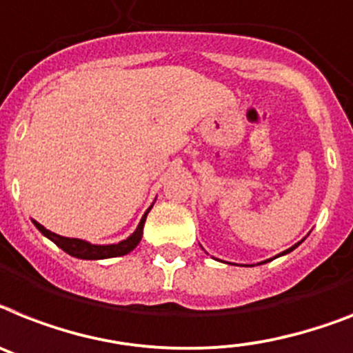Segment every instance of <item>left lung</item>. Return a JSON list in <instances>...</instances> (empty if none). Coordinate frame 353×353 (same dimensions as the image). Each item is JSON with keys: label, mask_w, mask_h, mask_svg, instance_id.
<instances>
[{"label": "left lung", "mask_w": 353, "mask_h": 353, "mask_svg": "<svg viewBox=\"0 0 353 353\" xmlns=\"http://www.w3.org/2000/svg\"><path fill=\"white\" fill-rule=\"evenodd\" d=\"M300 244H301V242H298V244H296V245H292V248H289V250H287V251H283L282 254H285V253H291V251H292V250H296V248H298V245H300Z\"/></svg>", "instance_id": "8db88e82"}]
</instances>
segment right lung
I'll return each instance as SVG.
<instances>
[{"mask_svg": "<svg viewBox=\"0 0 353 353\" xmlns=\"http://www.w3.org/2000/svg\"><path fill=\"white\" fill-rule=\"evenodd\" d=\"M149 212L150 208L145 212L140 224H138V228H136V232L132 233L127 241H121L118 242V244H111V245H94V244H90V242L81 241V239H68V236H61L57 235V233H52L50 230L41 226L39 222L34 221V224L44 236H48L50 241L55 242L62 251H66V253L71 254V256H77V259H82V260H100V259H112V256H121V254L131 253L136 245L140 244L141 235H143L145 219H147V213Z\"/></svg>", "mask_w": 353, "mask_h": 353, "instance_id": "add662e5", "label": "right lung"}]
</instances>
